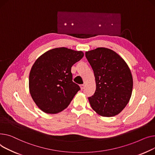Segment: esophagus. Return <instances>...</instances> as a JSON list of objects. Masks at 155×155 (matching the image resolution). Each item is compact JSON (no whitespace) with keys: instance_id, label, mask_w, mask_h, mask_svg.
I'll return each mask as SVG.
<instances>
[{"instance_id":"1","label":"esophagus","mask_w":155,"mask_h":155,"mask_svg":"<svg viewBox=\"0 0 155 155\" xmlns=\"http://www.w3.org/2000/svg\"><path fill=\"white\" fill-rule=\"evenodd\" d=\"M80 87H81V90H83V89H84L85 86H84V84H81V85L80 86Z\"/></svg>"}]
</instances>
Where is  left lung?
Masks as SVG:
<instances>
[{
  "label": "left lung",
  "mask_w": 155,
  "mask_h": 155,
  "mask_svg": "<svg viewBox=\"0 0 155 155\" xmlns=\"http://www.w3.org/2000/svg\"><path fill=\"white\" fill-rule=\"evenodd\" d=\"M94 71L96 91L88 97L93 110L104 117L119 114L128 103L133 81L124 59L111 49L98 48L85 53Z\"/></svg>",
  "instance_id": "1"
}]
</instances>
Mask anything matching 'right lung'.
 Masks as SVG:
<instances>
[{
    "label": "right lung",
    "instance_id": "right-lung-1",
    "mask_svg": "<svg viewBox=\"0 0 155 155\" xmlns=\"http://www.w3.org/2000/svg\"><path fill=\"white\" fill-rule=\"evenodd\" d=\"M84 56L82 51L52 49L35 61L29 79L34 101L43 112L56 114L69 106L80 87L72 81L71 68Z\"/></svg>",
    "mask_w": 155,
    "mask_h": 155
}]
</instances>
